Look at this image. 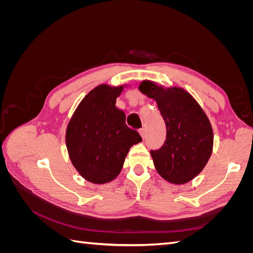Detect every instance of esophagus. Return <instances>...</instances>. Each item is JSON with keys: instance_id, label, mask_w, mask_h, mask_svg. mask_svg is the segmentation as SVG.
Masks as SVG:
<instances>
[{"instance_id": "1", "label": "esophagus", "mask_w": 253, "mask_h": 253, "mask_svg": "<svg viewBox=\"0 0 253 253\" xmlns=\"http://www.w3.org/2000/svg\"><path fill=\"white\" fill-rule=\"evenodd\" d=\"M139 133H140V135L142 136V138H144V137H145V128L143 127V128H140L139 129Z\"/></svg>"}]
</instances>
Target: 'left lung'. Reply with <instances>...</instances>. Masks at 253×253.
Returning <instances> with one entry per match:
<instances>
[{"label": "left lung", "mask_w": 253, "mask_h": 253, "mask_svg": "<svg viewBox=\"0 0 253 253\" xmlns=\"http://www.w3.org/2000/svg\"><path fill=\"white\" fill-rule=\"evenodd\" d=\"M139 89L155 99L167 126L163 147L151 150L157 172L175 185L193 179L212 153L213 132L209 119L193 97L181 88L165 89L143 81Z\"/></svg>", "instance_id": "1"}]
</instances>
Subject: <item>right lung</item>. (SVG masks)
<instances>
[{
    "instance_id": "add662e5",
    "label": "right lung",
    "mask_w": 253,
    "mask_h": 253,
    "mask_svg": "<svg viewBox=\"0 0 253 253\" xmlns=\"http://www.w3.org/2000/svg\"><path fill=\"white\" fill-rule=\"evenodd\" d=\"M124 87L99 85L83 99L68 124L66 147L76 169L94 183L112 181L125 158L141 136L126 124V114L116 108Z\"/></svg>"
}]
</instances>
